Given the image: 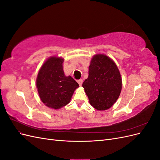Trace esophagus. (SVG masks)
<instances>
[{
  "mask_svg": "<svg viewBox=\"0 0 160 160\" xmlns=\"http://www.w3.org/2000/svg\"><path fill=\"white\" fill-rule=\"evenodd\" d=\"M77 82H78L79 85L81 86L82 85V83H83V80H82V79H79V80H77Z\"/></svg>",
  "mask_w": 160,
  "mask_h": 160,
  "instance_id": "1",
  "label": "esophagus"
}]
</instances>
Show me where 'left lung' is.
I'll list each match as a JSON object with an SVG mask.
<instances>
[{
    "label": "left lung",
    "mask_w": 160,
    "mask_h": 160,
    "mask_svg": "<svg viewBox=\"0 0 160 160\" xmlns=\"http://www.w3.org/2000/svg\"><path fill=\"white\" fill-rule=\"evenodd\" d=\"M119 71L105 55H96L89 67V76L83 83L90 104L97 110L108 109L118 99L122 88Z\"/></svg>",
    "instance_id": "left-lung-1"
}]
</instances>
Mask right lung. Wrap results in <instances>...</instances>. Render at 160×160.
<instances>
[{"mask_svg":"<svg viewBox=\"0 0 160 160\" xmlns=\"http://www.w3.org/2000/svg\"><path fill=\"white\" fill-rule=\"evenodd\" d=\"M63 59L52 57L41 67L37 78L38 93L42 103L52 109H60L70 102L79 84L71 76L66 77Z\"/></svg>","mask_w":160,"mask_h":160,"instance_id":"1","label":"right lung"}]
</instances>
